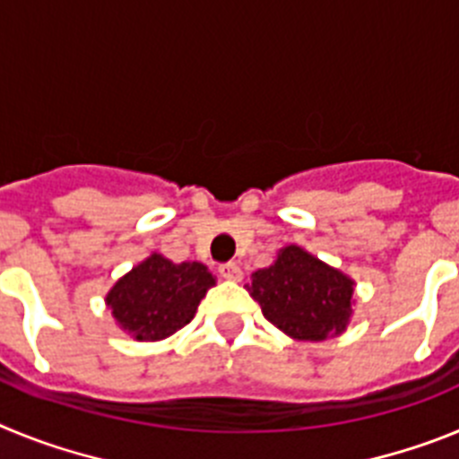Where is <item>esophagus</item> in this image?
<instances>
[{"instance_id":"esophagus-1","label":"esophagus","mask_w":459,"mask_h":459,"mask_svg":"<svg viewBox=\"0 0 459 459\" xmlns=\"http://www.w3.org/2000/svg\"><path fill=\"white\" fill-rule=\"evenodd\" d=\"M221 275L225 280H241L243 278V271L237 262H227V264H221Z\"/></svg>"}]
</instances>
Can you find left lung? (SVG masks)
<instances>
[{"label": "left lung", "instance_id": "8db88e82", "mask_svg": "<svg viewBox=\"0 0 459 459\" xmlns=\"http://www.w3.org/2000/svg\"><path fill=\"white\" fill-rule=\"evenodd\" d=\"M250 296L264 317L296 340L342 333L351 315L354 282L306 250L287 246L266 269L253 273Z\"/></svg>", "mask_w": 459, "mask_h": 459}]
</instances>
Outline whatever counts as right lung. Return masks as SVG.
<instances>
[{"instance_id":"add662e5","label":"right lung","mask_w":459,"mask_h":459,"mask_svg":"<svg viewBox=\"0 0 459 459\" xmlns=\"http://www.w3.org/2000/svg\"><path fill=\"white\" fill-rule=\"evenodd\" d=\"M216 278L200 262L174 264L152 255L117 282L108 306L117 324L137 340H163L195 317V310Z\"/></svg>"}]
</instances>
